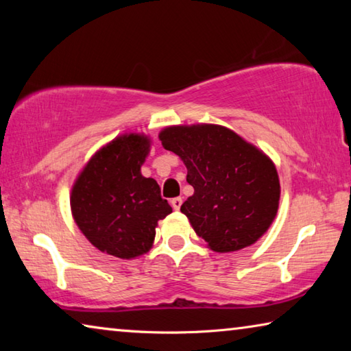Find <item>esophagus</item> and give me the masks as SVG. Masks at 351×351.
Here are the masks:
<instances>
[{"mask_svg": "<svg viewBox=\"0 0 351 351\" xmlns=\"http://www.w3.org/2000/svg\"><path fill=\"white\" fill-rule=\"evenodd\" d=\"M170 204H171V207H173L175 210H180V209H181V206H182V198H181V197L173 198V199L170 201Z\"/></svg>", "mask_w": 351, "mask_h": 351, "instance_id": "34e87169", "label": "esophagus"}]
</instances>
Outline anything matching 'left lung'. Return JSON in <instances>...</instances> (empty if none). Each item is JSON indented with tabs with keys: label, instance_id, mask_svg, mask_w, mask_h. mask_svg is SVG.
I'll use <instances>...</instances> for the list:
<instances>
[{
	"label": "left lung",
	"instance_id": "obj_1",
	"mask_svg": "<svg viewBox=\"0 0 351 351\" xmlns=\"http://www.w3.org/2000/svg\"><path fill=\"white\" fill-rule=\"evenodd\" d=\"M165 150L187 167L193 195L181 212L215 252L254 245L274 221L280 182L274 162L232 130L198 123L159 133Z\"/></svg>",
	"mask_w": 351,
	"mask_h": 351
}]
</instances>
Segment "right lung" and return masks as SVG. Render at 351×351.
Returning a JSON list of instances; mask_svg holds the SVG:
<instances>
[{"label": "right lung", "instance_id": "add662e5", "mask_svg": "<svg viewBox=\"0 0 351 351\" xmlns=\"http://www.w3.org/2000/svg\"><path fill=\"white\" fill-rule=\"evenodd\" d=\"M150 145L145 134L117 136L94 153L71 190V212L82 234L117 258L150 251L158 221L171 213L158 182L141 173Z\"/></svg>", "mask_w": 351, "mask_h": 351}]
</instances>
